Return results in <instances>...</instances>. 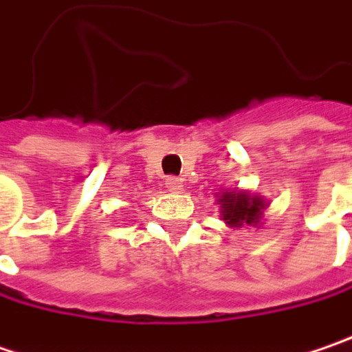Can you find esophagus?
<instances>
[{
  "label": "esophagus",
  "mask_w": 352,
  "mask_h": 352,
  "mask_svg": "<svg viewBox=\"0 0 352 352\" xmlns=\"http://www.w3.org/2000/svg\"><path fill=\"white\" fill-rule=\"evenodd\" d=\"M165 187H167L169 191L177 192L181 187H183V185H181V181H179L177 177H167V179H165Z\"/></svg>",
  "instance_id": "1"
}]
</instances>
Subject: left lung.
I'll return each mask as SVG.
<instances>
[{"label": "left lung", "mask_w": 352, "mask_h": 352, "mask_svg": "<svg viewBox=\"0 0 352 352\" xmlns=\"http://www.w3.org/2000/svg\"><path fill=\"white\" fill-rule=\"evenodd\" d=\"M222 219L232 224V226H242L246 224H256L262 208H264V201L262 199H250L246 192H226L221 199Z\"/></svg>", "instance_id": "8db88e82"}]
</instances>
